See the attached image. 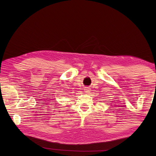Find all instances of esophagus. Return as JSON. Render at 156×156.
I'll use <instances>...</instances> for the list:
<instances>
[{"label":"esophagus","instance_id":"obj_1","mask_svg":"<svg viewBox=\"0 0 156 156\" xmlns=\"http://www.w3.org/2000/svg\"><path fill=\"white\" fill-rule=\"evenodd\" d=\"M84 90L85 93H89L90 91V88H89V87H85Z\"/></svg>","mask_w":156,"mask_h":156}]
</instances>
